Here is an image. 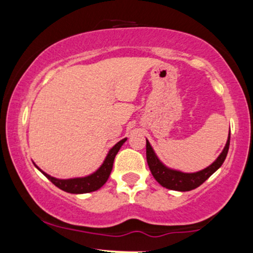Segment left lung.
Returning a JSON list of instances; mask_svg holds the SVG:
<instances>
[{
    "label": "left lung",
    "mask_w": 253,
    "mask_h": 253,
    "mask_svg": "<svg viewBox=\"0 0 253 253\" xmlns=\"http://www.w3.org/2000/svg\"><path fill=\"white\" fill-rule=\"evenodd\" d=\"M229 138H231V135L228 134L225 147L215 161L206 169L196 171V172H182L179 170L168 168L157 157L155 150L146 139V159L151 173L155 177L156 181L167 189L177 191H189L195 189V188L200 187L206 179L210 178L225 162L229 149Z\"/></svg>",
    "instance_id": "8db88e82"
}]
</instances>
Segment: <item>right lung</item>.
I'll use <instances>...</instances> for the list:
<instances>
[{"instance_id": "obj_1", "label": "right lung", "mask_w": 253, "mask_h": 253, "mask_svg": "<svg viewBox=\"0 0 253 253\" xmlns=\"http://www.w3.org/2000/svg\"><path fill=\"white\" fill-rule=\"evenodd\" d=\"M127 140V138H124L123 140H120L114 146L112 147L107 153L106 158H104L103 163L101 164V167L98 168L96 171H94L92 173H90L88 176L83 177H75V178H56V177L50 176L48 173H46L45 171H42L38 167L37 164L36 168L40 172H42L43 175L47 177L50 181L53 183L56 187L59 188L66 193L70 194H86L91 193V191L98 190L101 187L107 182V179L109 178L110 172H112L113 169V163H114V158L117 156V153L120 150V147L125 144V141Z\"/></svg>"}]
</instances>
